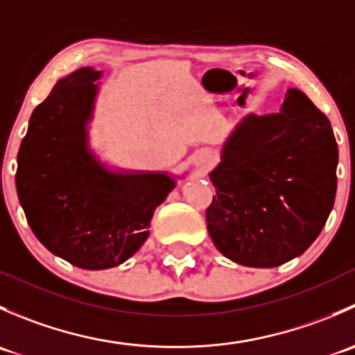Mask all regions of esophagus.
Segmentation results:
<instances>
[{"instance_id":"34e87169","label":"esophagus","mask_w":355,"mask_h":355,"mask_svg":"<svg viewBox=\"0 0 355 355\" xmlns=\"http://www.w3.org/2000/svg\"><path fill=\"white\" fill-rule=\"evenodd\" d=\"M211 163H213V156L209 155V153H199L198 156H196V161H194V164H196V168H199L200 171H204V170H207V168L211 166Z\"/></svg>"}]
</instances>
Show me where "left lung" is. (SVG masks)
Returning <instances> with one entry per match:
<instances>
[{"label":"left lung","mask_w":355,"mask_h":355,"mask_svg":"<svg viewBox=\"0 0 355 355\" xmlns=\"http://www.w3.org/2000/svg\"><path fill=\"white\" fill-rule=\"evenodd\" d=\"M338 146L330 120L288 87L278 113H247L209 171L214 247L234 263L275 268L316 241L333 209Z\"/></svg>","instance_id":"1"}]
</instances>
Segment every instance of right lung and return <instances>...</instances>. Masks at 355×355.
<instances>
[{
  "label": "right lung",
  "instance_id": "1",
  "mask_svg": "<svg viewBox=\"0 0 355 355\" xmlns=\"http://www.w3.org/2000/svg\"><path fill=\"white\" fill-rule=\"evenodd\" d=\"M103 70L60 78L34 110L17 156V194L49 252L82 270L125 263L148 241L156 207L185 175L127 170L91 146Z\"/></svg>",
  "mask_w": 355,
  "mask_h": 355
}]
</instances>
